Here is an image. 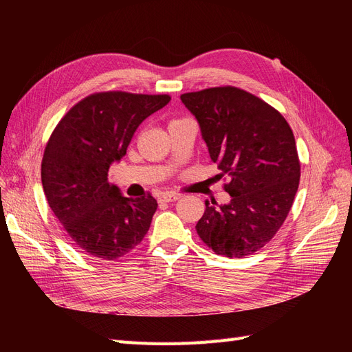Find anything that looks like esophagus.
<instances>
[{
    "label": "esophagus",
    "instance_id": "obj_1",
    "mask_svg": "<svg viewBox=\"0 0 352 352\" xmlns=\"http://www.w3.org/2000/svg\"><path fill=\"white\" fill-rule=\"evenodd\" d=\"M179 198H180L179 194L166 192V194H163L162 197H160V201H163V202H173V201H177Z\"/></svg>",
    "mask_w": 352,
    "mask_h": 352
}]
</instances>
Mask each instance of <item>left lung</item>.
Segmentation results:
<instances>
[{"instance_id":"left-lung-1","label":"left lung","mask_w":352,"mask_h":352,"mask_svg":"<svg viewBox=\"0 0 352 352\" xmlns=\"http://www.w3.org/2000/svg\"><path fill=\"white\" fill-rule=\"evenodd\" d=\"M195 116L208 153L229 182L228 206L206 211L197 233L208 248L229 258L260 251L289 214L300 185L301 163L285 117L236 87H216L180 95Z\"/></svg>"}]
</instances>
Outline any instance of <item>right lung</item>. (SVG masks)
<instances>
[{"label": "right lung", "mask_w": 352, "mask_h": 352, "mask_svg": "<svg viewBox=\"0 0 352 352\" xmlns=\"http://www.w3.org/2000/svg\"><path fill=\"white\" fill-rule=\"evenodd\" d=\"M168 101L167 94L95 92L74 104L52 131L41 163L42 188L54 216L85 254L117 260L148 233L155 198L122 197L107 176L138 126Z\"/></svg>", "instance_id": "right-lung-1"}]
</instances>
